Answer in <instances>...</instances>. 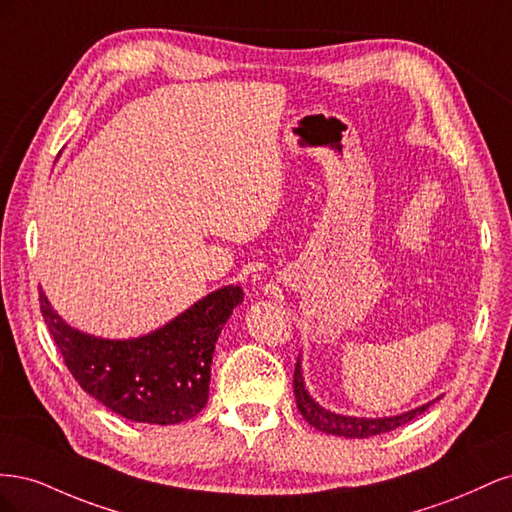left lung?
<instances>
[{"label":"left lung","mask_w":512,"mask_h":512,"mask_svg":"<svg viewBox=\"0 0 512 512\" xmlns=\"http://www.w3.org/2000/svg\"><path fill=\"white\" fill-rule=\"evenodd\" d=\"M294 399H297V408L303 414L305 421L324 431V433H333V436H342V438H371V436H380V433L393 431L399 425L410 423L414 416L423 414L431 404L418 406L410 412L397 414V416H384V418H359V416H344V414H335L327 408H322L318 401L307 393L305 389V380H303V371H301V354L297 367H294Z\"/></svg>","instance_id":"left-lung-1"}]
</instances>
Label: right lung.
<instances>
[{
  "instance_id": "right-lung-1",
  "label": "right lung",
  "mask_w": 512,
  "mask_h": 512,
  "mask_svg": "<svg viewBox=\"0 0 512 512\" xmlns=\"http://www.w3.org/2000/svg\"><path fill=\"white\" fill-rule=\"evenodd\" d=\"M241 286H224L164 327L134 339H104L70 327L40 290V312L81 389L134 423L175 425L209 399L213 350Z\"/></svg>"
}]
</instances>
